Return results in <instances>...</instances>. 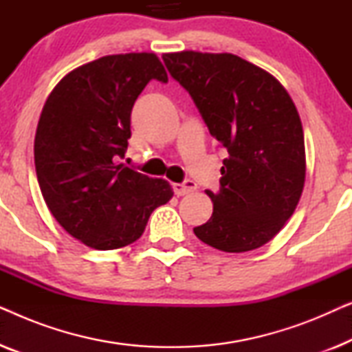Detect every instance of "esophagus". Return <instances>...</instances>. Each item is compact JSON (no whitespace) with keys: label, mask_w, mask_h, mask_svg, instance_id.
<instances>
[{"label":"esophagus","mask_w":352,"mask_h":352,"mask_svg":"<svg viewBox=\"0 0 352 352\" xmlns=\"http://www.w3.org/2000/svg\"><path fill=\"white\" fill-rule=\"evenodd\" d=\"M195 189H197V184L194 181H184V182H181V184L179 182L173 184V190H175L176 195H186Z\"/></svg>","instance_id":"1"}]
</instances>
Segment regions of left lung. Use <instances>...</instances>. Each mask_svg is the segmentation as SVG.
Wrapping results in <instances>:
<instances>
[{"label": "left lung", "instance_id": "obj_1", "mask_svg": "<svg viewBox=\"0 0 352 352\" xmlns=\"http://www.w3.org/2000/svg\"><path fill=\"white\" fill-rule=\"evenodd\" d=\"M163 60L229 152L219 190H206L213 214L195 235L226 253L263 247L280 232L305 187V133L295 102L276 76L229 52H168Z\"/></svg>", "mask_w": 352, "mask_h": 352}]
</instances>
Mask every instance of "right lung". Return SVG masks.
Listing matches in <instances>:
<instances>
[{
	"instance_id": "obj_1",
	"label": "right lung",
	"mask_w": 352,
	"mask_h": 352,
	"mask_svg": "<svg viewBox=\"0 0 352 352\" xmlns=\"http://www.w3.org/2000/svg\"><path fill=\"white\" fill-rule=\"evenodd\" d=\"M151 80L168 75L153 52L104 56L54 86L35 134L43 199L72 237L96 250L136 242L170 182L118 163L131 138V109Z\"/></svg>"
}]
</instances>
